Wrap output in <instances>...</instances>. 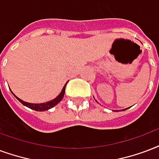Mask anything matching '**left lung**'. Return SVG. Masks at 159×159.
Returning a JSON list of instances; mask_svg holds the SVG:
<instances>
[{
	"instance_id": "left-lung-1",
	"label": "left lung",
	"mask_w": 159,
	"mask_h": 159,
	"mask_svg": "<svg viewBox=\"0 0 159 159\" xmlns=\"http://www.w3.org/2000/svg\"><path fill=\"white\" fill-rule=\"evenodd\" d=\"M127 109H129V108H127ZM122 109V111H124V110H125V109Z\"/></svg>"
}]
</instances>
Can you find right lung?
Here are the masks:
<instances>
[{
    "instance_id": "1",
    "label": "right lung",
    "mask_w": 159,
    "mask_h": 159,
    "mask_svg": "<svg viewBox=\"0 0 159 159\" xmlns=\"http://www.w3.org/2000/svg\"><path fill=\"white\" fill-rule=\"evenodd\" d=\"M67 83H66V85L63 87V89H62L61 92V93L56 98H54L53 100H50L49 102H46V103H28V102H25V101H23L22 99H20L19 98H17L16 95L14 94L13 93H12V94L15 96V98H17V100L19 101L20 103H22L24 105V106L28 107L29 109H34L35 111H45V110H48V109H51L54 106H56V104L58 103H60L61 99L64 97L65 94V90H66V86Z\"/></svg>"
}]
</instances>
